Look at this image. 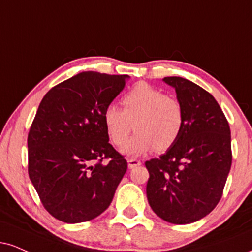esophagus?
I'll return each mask as SVG.
<instances>
[{
    "mask_svg": "<svg viewBox=\"0 0 252 252\" xmlns=\"http://www.w3.org/2000/svg\"><path fill=\"white\" fill-rule=\"evenodd\" d=\"M138 165H141V162H139V160L135 159V158H128V166H129V169L136 168V166H138Z\"/></svg>",
    "mask_w": 252,
    "mask_h": 252,
    "instance_id": "1",
    "label": "esophagus"
}]
</instances>
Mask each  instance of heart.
Returning <instances> with one entry per match:
<instances>
[{
    "mask_svg": "<svg viewBox=\"0 0 252 252\" xmlns=\"http://www.w3.org/2000/svg\"><path fill=\"white\" fill-rule=\"evenodd\" d=\"M123 109L109 105L103 114L104 126L114 144L123 145L130 132L136 134L123 147V153L139 156L155 148L164 151L180 137L184 111L174 96L164 95L148 83H138L122 99Z\"/></svg>",
    "mask_w": 252,
    "mask_h": 252,
    "instance_id": "obj_1",
    "label": "heart"
}]
</instances>
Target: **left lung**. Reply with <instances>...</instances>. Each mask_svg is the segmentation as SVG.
I'll return each mask as SVG.
<instances>
[{
    "instance_id": "1",
    "label": "left lung",
    "mask_w": 252,
    "mask_h": 252,
    "mask_svg": "<svg viewBox=\"0 0 252 252\" xmlns=\"http://www.w3.org/2000/svg\"><path fill=\"white\" fill-rule=\"evenodd\" d=\"M163 81L175 88L184 126L165 154L145 162L147 197L162 220L189 224L210 214L223 195L232 162L230 126L207 90L183 77Z\"/></svg>"
}]
</instances>
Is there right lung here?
I'll use <instances>...</instances> for the list:
<instances>
[{"label": "right lung", "mask_w": 252, "mask_h": 252, "mask_svg": "<svg viewBox=\"0 0 252 252\" xmlns=\"http://www.w3.org/2000/svg\"><path fill=\"white\" fill-rule=\"evenodd\" d=\"M126 78L83 71L39 103L28 134V172L45 210L62 222L99 216L126 174L128 163L109 143L103 114Z\"/></svg>", "instance_id": "obj_1"}]
</instances>
